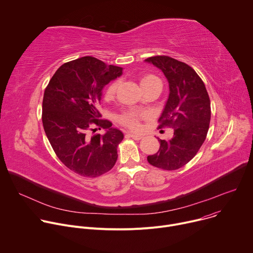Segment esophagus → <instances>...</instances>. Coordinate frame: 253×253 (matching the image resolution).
Masks as SVG:
<instances>
[{"mask_svg":"<svg viewBox=\"0 0 253 253\" xmlns=\"http://www.w3.org/2000/svg\"><path fill=\"white\" fill-rule=\"evenodd\" d=\"M127 136H128V137H130V138H132V139H134V140H136V141H139V140H141V139L143 138V136H142V135L134 134V133H128V134H127Z\"/></svg>","mask_w":253,"mask_h":253,"instance_id":"obj_1","label":"esophagus"}]
</instances>
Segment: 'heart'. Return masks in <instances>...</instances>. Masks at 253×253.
<instances>
[{"label": "heart", "instance_id": "b5f03b06", "mask_svg": "<svg viewBox=\"0 0 253 253\" xmlns=\"http://www.w3.org/2000/svg\"><path fill=\"white\" fill-rule=\"evenodd\" d=\"M140 85H141V88L142 89H146V88H149V87H152V86H155V85H161V81L159 80L158 77L152 75V74H146V75H143L141 78H140ZM118 87H119V81L116 80L114 82H112L109 87L107 88L106 90V93H105V98L107 100L109 99H112L117 90H118ZM142 117L141 114L137 113V112H134V111H130V112H127L125 114H123L120 118H119V121L121 122V124L133 129V130H136L139 128V120L140 118Z\"/></svg>", "mask_w": 253, "mask_h": 253}]
</instances>
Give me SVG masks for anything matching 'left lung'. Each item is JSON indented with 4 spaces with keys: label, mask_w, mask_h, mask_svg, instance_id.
Segmentation results:
<instances>
[{
    "label": "left lung",
    "mask_w": 253,
    "mask_h": 253,
    "mask_svg": "<svg viewBox=\"0 0 253 253\" xmlns=\"http://www.w3.org/2000/svg\"><path fill=\"white\" fill-rule=\"evenodd\" d=\"M145 62L160 69L169 83V96L159 118L158 128H173V137L159 140L160 148L147 157L164 170L187 164L203 144L210 123V100L205 85L187 64L168 56H154Z\"/></svg>",
    "instance_id": "1"
}]
</instances>
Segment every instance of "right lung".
<instances>
[{
	"mask_svg": "<svg viewBox=\"0 0 253 253\" xmlns=\"http://www.w3.org/2000/svg\"><path fill=\"white\" fill-rule=\"evenodd\" d=\"M123 74V68L86 56L63 64L44 92L42 121L61 162L84 177H97L113 168L123 133L98 119L103 88ZM96 125L104 135H88Z\"/></svg>",
	"mask_w": 253,
	"mask_h": 253,
	"instance_id": "obj_1",
	"label": "right lung"
}]
</instances>
